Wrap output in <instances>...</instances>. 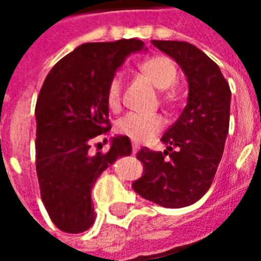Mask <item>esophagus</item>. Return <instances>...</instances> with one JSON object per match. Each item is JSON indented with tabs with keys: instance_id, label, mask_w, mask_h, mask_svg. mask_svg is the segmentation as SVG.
<instances>
[{
	"instance_id": "esophagus-1",
	"label": "esophagus",
	"mask_w": 261,
	"mask_h": 261,
	"mask_svg": "<svg viewBox=\"0 0 261 261\" xmlns=\"http://www.w3.org/2000/svg\"><path fill=\"white\" fill-rule=\"evenodd\" d=\"M137 151H138V145L136 142H133V153H137Z\"/></svg>"
}]
</instances>
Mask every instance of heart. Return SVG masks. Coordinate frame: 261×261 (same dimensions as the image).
Here are the masks:
<instances>
[{"label":"heart","instance_id":"b5f03b06","mask_svg":"<svg viewBox=\"0 0 261 261\" xmlns=\"http://www.w3.org/2000/svg\"><path fill=\"white\" fill-rule=\"evenodd\" d=\"M142 74H145L152 81L158 89H168L175 85L177 81V67L175 61L166 56H153L144 60L140 64ZM123 75L120 72L110 78L106 88V102L112 112H117L121 108L123 95ZM172 92L165 91L164 97L166 100L172 99ZM165 120L159 114L127 113L117 121V131L123 136L128 137L136 142H147L152 140L164 128Z\"/></svg>","mask_w":261,"mask_h":261}]
</instances>
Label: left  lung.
Returning a JSON list of instances; mask_svg holds the SVG:
<instances>
[{
  "label": "left lung",
  "instance_id": "8db88e82",
  "mask_svg": "<svg viewBox=\"0 0 261 261\" xmlns=\"http://www.w3.org/2000/svg\"><path fill=\"white\" fill-rule=\"evenodd\" d=\"M180 65L189 82L185 110L162 137L166 151L137 152L144 172L133 183L142 198L166 208L198 201L211 186L229 130L230 89L213 60L187 42L152 40Z\"/></svg>",
  "mask_w": 261,
  "mask_h": 261
}]
</instances>
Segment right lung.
<instances>
[{
    "mask_svg": "<svg viewBox=\"0 0 261 261\" xmlns=\"http://www.w3.org/2000/svg\"><path fill=\"white\" fill-rule=\"evenodd\" d=\"M144 42L85 43L54 65L36 102V172L40 196L53 224L67 233H81L95 221L92 187L103 170L131 153L128 137L112 140L108 152L92 145L106 134V88L125 57Z\"/></svg>",
    "mask_w": 261,
    "mask_h": 261,
    "instance_id": "1",
    "label": "right lung"
}]
</instances>
